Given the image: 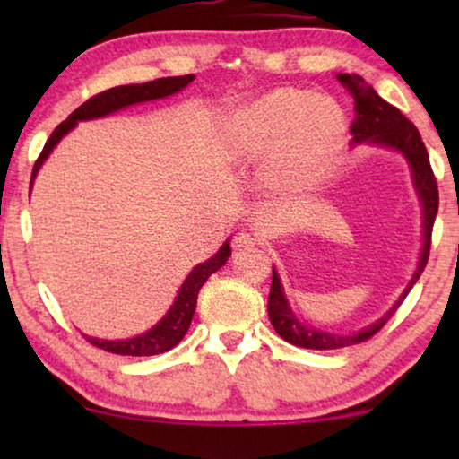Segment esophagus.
<instances>
[{
  "label": "esophagus",
  "mask_w": 459,
  "mask_h": 459,
  "mask_svg": "<svg viewBox=\"0 0 459 459\" xmlns=\"http://www.w3.org/2000/svg\"><path fill=\"white\" fill-rule=\"evenodd\" d=\"M259 244V238L255 234H250V231H240V234H236L234 238V248L236 250H248Z\"/></svg>",
  "instance_id": "obj_1"
}]
</instances>
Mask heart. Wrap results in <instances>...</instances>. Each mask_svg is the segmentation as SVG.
<instances>
[{"instance_id":"obj_1","label":"heart","mask_w":459,"mask_h":459,"mask_svg":"<svg viewBox=\"0 0 459 459\" xmlns=\"http://www.w3.org/2000/svg\"><path fill=\"white\" fill-rule=\"evenodd\" d=\"M344 137L334 100L300 90H275L238 117L230 154L253 160L273 150L272 175L281 186H307L328 171Z\"/></svg>"}]
</instances>
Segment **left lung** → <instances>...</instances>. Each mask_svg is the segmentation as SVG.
I'll return each instance as SVG.
<instances>
[{"label":"left lung","mask_w":459,"mask_h":459,"mask_svg":"<svg viewBox=\"0 0 459 459\" xmlns=\"http://www.w3.org/2000/svg\"><path fill=\"white\" fill-rule=\"evenodd\" d=\"M336 79L338 83L349 91V96L353 98L355 102L357 117L353 125H351L353 142L382 143V146L394 148L399 150V152H403L405 159L410 160L411 171H413V184H416V190L420 194V200H422V209H424V247H422V256H420V263H418V272L413 273L410 286H407L405 292L401 294L397 305H394L393 309L388 311L385 317L378 319L374 325H369V328L349 336L328 334V332L309 328V325L300 324L299 319L294 317L290 307H288V300L280 284V275L273 269L272 288H269V300H267V313H269V319H272L273 330L278 332L286 342L297 344V347H303V349H319V351L342 349V347H351V344L366 342L376 334V332L385 328V324L393 317V313L399 309V305L403 303L407 292L411 290L420 275H422L426 263H429L432 225H435V217L438 211L437 178L435 173H432L429 152H426V146L422 137H420V131L416 129V125H413L407 117H403V112L399 108H394L393 104H388L386 100H382L378 93L372 90V85H368L359 74H336Z\"/></svg>","instance_id":"obj_1"}]
</instances>
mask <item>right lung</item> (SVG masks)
I'll list each match as a JSON object with an SVG mask.
<instances>
[{"mask_svg": "<svg viewBox=\"0 0 459 459\" xmlns=\"http://www.w3.org/2000/svg\"><path fill=\"white\" fill-rule=\"evenodd\" d=\"M194 79V74H181V77H162V79H154L148 81V83H140V85H118L112 87V90H106L102 93H96V96L87 100L79 106L77 110L73 112L66 121H62L58 127L52 131L49 140L43 146L39 159L35 160L33 167V175H30V186H33V179L39 167L43 165V160L48 159V154L52 152L56 143H58L62 137H65L68 131H71L77 121H87V118H98V117H106L110 112H117L125 108V106L137 104V102H148V100H156V98H167L171 93L184 90V87L190 83ZM231 255L230 244L225 242L219 253L212 256V259L200 263L198 267H194V272L187 275L184 286L179 288L178 299L165 317L160 319L159 324L154 325L152 330H148L146 334L129 338V341H100V338H90L93 347L108 351V353L115 355H134V357H142V355H159L165 353V351L173 349L175 344L181 342V338L186 336L187 328H190L194 311H196V300H198V292L200 288L209 275L217 272L219 267L228 261V256Z\"/></svg>", "mask_w": 459, "mask_h": 459, "instance_id": "obj_1", "label": "right lung"}]
</instances>
